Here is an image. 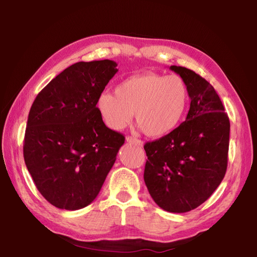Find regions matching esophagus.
<instances>
[{
  "label": "esophagus",
  "mask_w": 257,
  "mask_h": 257,
  "mask_svg": "<svg viewBox=\"0 0 257 257\" xmlns=\"http://www.w3.org/2000/svg\"><path fill=\"white\" fill-rule=\"evenodd\" d=\"M125 141H127L128 143H132V144H136V145H138V146H143V145H144V143H143L142 141H139V139L135 138V137H132V136L125 137Z\"/></svg>",
  "instance_id": "1"
}]
</instances>
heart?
Returning <instances> with one entry per match:
<instances>
[{
    "mask_svg": "<svg viewBox=\"0 0 257 257\" xmlns=\"http://www.w3.org/2000/svg\"><path fill=\"white\" fill-rule=\"evenodd\" d=\"M112 93H103L96 108L103 122L119 132L133 120L147 136L162 137L172 133L184 119L189 92L179 76L146 72L132 76L118 84Z\"/></svg>",
    "mask_w": 257,
    "mask_h": 257,
    "instance_id": "1",
    "label": "heart"
}]
</instances>
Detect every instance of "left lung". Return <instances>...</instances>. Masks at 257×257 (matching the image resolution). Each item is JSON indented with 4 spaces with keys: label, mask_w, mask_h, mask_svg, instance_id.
I'll return each mask as SVG.
<instances>
[{
    "label": "left lung",
    "mask_w": 257,
    "mask_h": 257,
    "mask_svg": "<svg viewBox=\"0 0 257 257\" xmlns=\"http://www.w3.org/2000/svg\"><path fill=\"white\" fill-rule=\"evenodd\" d=\"M170 70L188 87L190 107L179 127L145 144L144 180L161 208L185 213L205 202L224 178L230 122L210 82L184 67Z\"/></svg>",
    "instance_id": "obj_1"
}]
</instances>
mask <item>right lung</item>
<instances>
[{"instance_id": "1", "label": "right lung", "mask_w": 257, "mask_h": 257, "mask_svg": "<svg viewBox=\"0 0 257 257\" xmlns=\"http://www.w3.org/2000/svg\"><path fill=\"white\" fill-rule=\"evenodd\" d=\"M112 60L77 62L52 79L30 107L24 159L37 189L58 208L89 205L124 137L107 128L96 101L118 72Z\"/></svg>"}]
</instances>
